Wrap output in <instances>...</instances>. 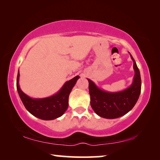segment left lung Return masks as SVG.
Instances as JSON below:
<instances>
[{"label": "left lung", "mask_w": 160, "mask_h": 160, "mask_svg": "<svg viewBox=\"0 0 160 160\" xmlns=\"http://www.w3.org/2000/svg\"><path fill=\"white\" fill-rule=\"evenodd\" d=\"M130 57L133 61L135 76L132 84L128 89L117 92H109L98 88L88 78L91 106L100 117L106 119L119 118L128 113L138 100L141 89V74L131 54Z\"/></svg>", "instance_id": "obj_1"}]
</instances>
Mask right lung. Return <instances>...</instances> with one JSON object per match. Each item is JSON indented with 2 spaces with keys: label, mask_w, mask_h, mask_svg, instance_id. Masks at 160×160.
I'll return each mask as SVG.
<instances>
[{
  "label": "right lung",
  "mask_w": 160,
  "mask_h": 160,
  "mask_svg": "<svg viewBox=\"0 0 160 160\" xmlns=\"http://www.w3.org/2000/svg\"><path fill=\"white\" fill-rule=\"evenodd\" d=\"M19 73L17 78V89L19 95L25 108L38 119L52 120L60 117L68 107V97L79 76H76L68 81L60 90L55 95L46 98H31L21 90L19 85Z\"/></svg>",
  "instance_id": "1"
}]
</instances>
